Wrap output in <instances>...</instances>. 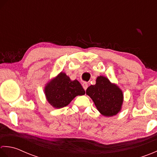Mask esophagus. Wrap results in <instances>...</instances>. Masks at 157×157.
Instances as JSON below:
<instances>
[{
	"label": "esophagus",
	"mask_w": 157,
	"mask_h": 157,
	"mask_svg": "<svg viewBox=\"0 0 157 157\" xmlns=\"http://www.w3.org/2000/svg\"><path fill=\"white\" fill-rule=\"evenodd\" d=\"M82 87L84 88L85 90V91L87 90V87H88V84H87V83L86 82H84L82 83Z\"/></svg>",
	"instance_id": "obj_1"
}]
</instances>
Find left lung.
<instances>
[{
	"label": "left lung",
	"mask_w": 157,
	"mask_h": 157,
	"mask_svg": "<svg viewBox=\"0 0 157 157\" xmlns=\"http://www.w3.org/2000/svg\"><path fill=\"white\" fill-rule=\"evenodd\" d=\"M86 94L92 99L99 112L104 116H114L121 110L123 101V92L104 76H98L96 84L89 87Z\"/></svg>",
	"instance_id": "1"
}]
</instances>
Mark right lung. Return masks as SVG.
<instances>
[{"mask_svg": "<svg viewBox=\"0 0 157 157\" xmlns=\"http://www.w3.org/2000/svg\"><path fill=\"white\" fill-rule=\"evenodd\" d=\"M85 94L84 89L77 80L71 81L62 72L48 83L45 87L47 100L56 108L66 106L76 96Z\"/></svg>", "mask_w": 157, "mask_h": 157, "instance_id": "1", "label": "right lung"}]
</instances>
